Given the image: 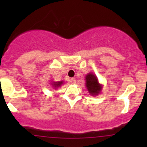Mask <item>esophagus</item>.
Listing matches in <instances>:
<instances>
[{
	"label": "esophagus",
	"instance_id": "obj_1",
	"mask_svg": "<svg viewBox=\"0 0 147 147\" xmlns=\"http://www.w3.org/2000/svg\"><path fill=\"white\" fill-rule=\"evenodd\" d=\"M76 82V80H75V78H70V79H69V82L72 83V84H74V83H75Z\"/></svg>",
	"mask_w": 147,
	"mask_h": 147
}]
</instances>
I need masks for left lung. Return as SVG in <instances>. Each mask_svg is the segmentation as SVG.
I'll use <instances>...</instances> for the list:
<instances>
[{"mask_svg": "<svg viewBox=\"0 0 147 147\" xmlns=\"http://www.w3.org/2000/svg\"><path fill=\"white\" fill-rule=\"evenodd\" d=\"M86 87L89 92L92 95H97L102 90V86L99 84L97 77L93 74L90 73L86 76Z\"/></svg>", "mask_w": 147, "mask_h": 147, "instance_id": "obj_1", "label": "left lung"}]
</instances>
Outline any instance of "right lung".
<instances>
[{"mask_svg": "<svg viewBox=\"0 0 147 147\" xmlns=\"http://www.w3.org/2000/svg\"><path fill=\"white\" fill-rule=\"evenodd\" d=\"M63 84V82H54L53 85H54V87H57L59 86H60Z\"/></svg>", "mask_w": 147, "mask_h": 147, "instance_id": "right-lung-1", "label": "right lung"}]
</instances>
